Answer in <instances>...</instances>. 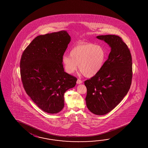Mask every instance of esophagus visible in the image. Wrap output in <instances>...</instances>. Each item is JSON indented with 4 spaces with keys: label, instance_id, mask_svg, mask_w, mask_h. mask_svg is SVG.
Segmentation results:
<instances>
[{
    "label": "esophagus",
    "instance_id": "34e87169",
    "mask_svg": "<svg viewBox=\"0 0 148 148\" xmlns=\"http://www.w3.org/2000/svg\"><path fill=\"white\" fill-rule=\"evenodd\" d=\"M82 81L80 79H78L77 80V84H82Z\"/></svg>",
    "mask_w": 148,
    "mask_h": 148
}]
</instances>
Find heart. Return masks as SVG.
<instances>
[{
  "mask_svg": "<svg viewBox=\"0 0 148 148\" xmlns=\"http://www.w3.org/2000/svg\"><path fill=\"white\" fill-rule=\"evenodd\" d=\"M69 56L64 55L62 59L64 69L72 74L78 68L82 74L92 77L99 73L106 60V53L101 45L91 43H80L70 50Z\"/></svg>",
  "mask_w": 148,
  "mask_h": 148,
  "instance_id": "obj_1",
  "label": "heart"
}]
</instances>
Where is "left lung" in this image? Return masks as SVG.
Segmentation results:
<instances>
[{
  "instance_id": "1",
  "label": "left lung",
  "mask_w": 148,
  "mask_h": 148,
  "mask_svg": "<svg viewBox=\"0 0 148 148\" xmlns=\"http://www.w3.org/2000/svg\"><path fill=\"white\" fill-rule=\"evenodd\" d=\"M111 47L108 58L101 71L86 80V102L91 113L103 115L113 110L127 94L132 79L130 51L120 36L99 35Z\"/></svg>"
}]
</instances>
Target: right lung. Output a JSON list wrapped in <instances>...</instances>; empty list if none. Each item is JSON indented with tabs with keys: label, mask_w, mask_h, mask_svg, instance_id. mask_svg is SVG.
Here are the masks:
<instances>
[{
	"label": "right lung",
	"mask_w": 148,
	"mask_h": 148,
	"mask_svg": "<svg viewBox=\"0 0 148 148\" xmlns=\"http://www.w3.org/2000/svg\"><path fill=\"white\" fill-rule=\"evenodd\" d=\"M71 40L65 31L38 35L24 51L21 76L26 94L38 107L56 114L64 107V94L77 79L64 72L62 59Z\"/></svg>",
	"instance_id": "right-lung-1"
}]
</instances>
